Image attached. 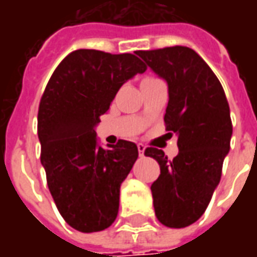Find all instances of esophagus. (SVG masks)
<instances>
[{
    "instance_id": "obj_1",
    "label": "esophagus",
    "mask_w": 257,
    "mask_h": 257,
    "mask_svg": "<svg viewBox=\"0 0 257 257\" xmlns=\"http://www.w3.org/2000/svg\"><path fill=\"white\" fill-rule=\"evenodd\" d=\"M138 150H139V156H140V157H143V156H145L146 146H145V145H142V143H139V145H138Z\"/></svg>"
}]
</instances>
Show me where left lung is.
I'll return each instance as SVG.
<instances>
[{"label": "left lung", "mask_w": 257, "mask_h": 257, "mask_svg": "<svg viewBox=\"0 0 257 257\" xmlns=\"http://www.w3.org/2000/svg\"><path fill=\"white\" fill-rule=\"evenodd\" d=\"M136 55L167 81L169 101L164 121L168 135H178L179 154L172 161L156 147L145 151L161 169L151 184L154 210L164 226L183 228L204 215L220 182L232 135L230 107L220 81L191 48Z\"/></svg>", "instance_id": "obj_1"}]
</instances>
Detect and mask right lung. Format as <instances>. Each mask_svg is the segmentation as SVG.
<instances>
[{
	"mask_svg": "<svg viewBox=\"0 0 257 257\" xmlns=\"http://www.w3.org/2000/svg\"><path fill=\"white\" fill-rule=\"evenodd\" d=\"M145 63L132 53L74 51L60 62L40 101L41 164L58 210L81 232L101 231L115 220L119 187L138 160L128 140L103 149L95 126L119 88Z\"/></svg>",
	"mask_w": 257,
	"mask_h": 257,
	"instance_id": "right-lung-1",
	"label": "right lung"
}]
</instances>
